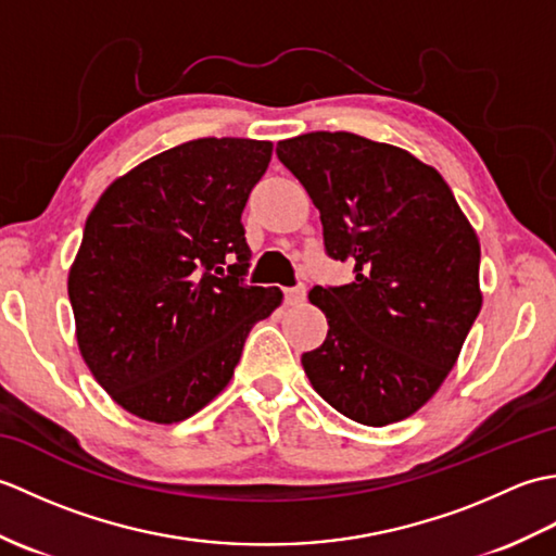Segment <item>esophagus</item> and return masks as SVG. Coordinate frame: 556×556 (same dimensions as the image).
<instances>
[{
  "label": "esophagus",
  "instance_id": "34e87169",
  "mask_svg": "<svg viewBox=\"0 0 556 556\" xmlns=\"http://www.w3.org/2000/svg\"><path fill=\"white\" fill-rule=\"evenodd\" d=\"M285 296H287V303H289V305H299V303H303V301H305V287L301 285V287L287 289V291H285Z\"/></svg>",
  "mask_w": 556,
  "mask_h": 556
}]
</instances>
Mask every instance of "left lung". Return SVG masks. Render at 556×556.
Instances as JSON below:
<instances>
[{"label":"left lung","mask_w":556,"mask_h":556,"mask_svg":"<svg viewBox=\"0 0 556 556\" xmlns=\"http://www.w3.org/2000/svg\"><path fill=\"white\" fill-rule=\"evenodd\" d=\"M277 155L320 210L327 253L356 271L311 289L329 329L303 370L351 420H404L442 387L482 308L478 233L442 174L404 148L315 131L279 140Z\"/></svg>","instance_id":"8db88e82"}]
</instances>
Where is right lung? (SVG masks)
<instances>
[{
  "instance_id": "obj_1",
  "label": "right lung",
  "mask_w": 556,
  "mask_h": 556,
  "mask_svg": "<svg viewBox=\"0 0 556 556\" xmlns=\"http://www.w3.org/2000/svg\"><path fill=\"white\" fill-rule=\"evenodd\" d=\"M269 160V140L198 138L114 179L88 215L68 269L76 341L131 416L172 425L205 408L281 305L277 287L241 279V212Z\"/></svg>"
}]
</instances>
